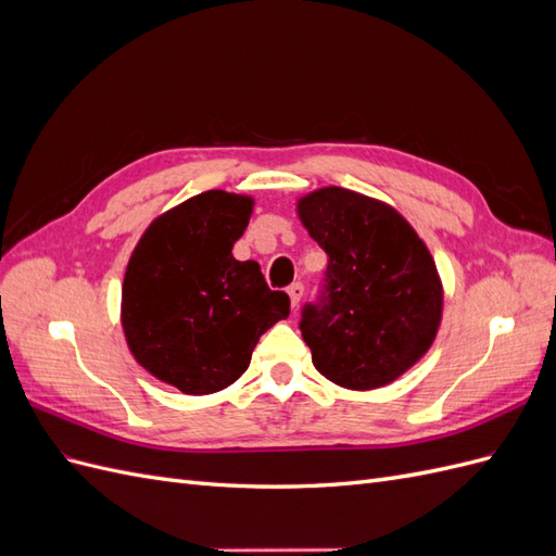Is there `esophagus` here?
Listing matches in <instances>:
<instances>
[{
	"instance_id": "1",
	"label": "esophagus",
	"mask_w": 556,
	"mask_h": 556,
	"mask_svg": "<svg viewBox=\"0 0 556 556\" xmlns=\"http://www.w3.org/2000/svg\"><path fill=\"white\" fill-rule=\"evenodd\" d=\"M288 294H290V301H292V308L299 306V301L304 299V285L301 282H292L288 288Z\"/></svg>"
}]
</instances>
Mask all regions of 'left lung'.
<instances>
[{
	"mask_svg": "<svg viewBox=\"0 0 556 556\" xmlns=\"http://www.w3.org/2000/svg\"><path fill=\"white\" fill-rule=\"evenodd\" d=\"M296 215L327 252V294L304 308L313 366L368 392L422 359L443 319V282L425 241L396 208L345 188L296 199Z\"/></svg>",
	"mask_w": 556,
	"mask_h": 556,
	"instance_id": "1",
	"label": "left lung"
}]
</instances>
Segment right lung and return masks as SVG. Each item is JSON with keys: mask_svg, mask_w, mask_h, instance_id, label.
Here are the masks:
<instances>
[{"mask_svg": "<svg viewBox=\"0 0 556 556\" xmlns=\"http://www.w3.org/2000/svg\"><path fill=\"white\" fill-rule=\"evenodd\" d=\"M248 194L208 190L157 215L134 248L121 301L127 348L150 376L204 396L237 382L260 336L290 315L257 262L233 260Z\"/></svg>", "mask_w": 556, "mask_h": 556, "instance_id": "obj_1", "label": "right lung"}]
</instances>
